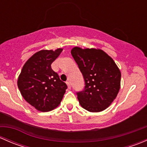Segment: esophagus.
<instances>
[{"label": "esophagus", "mask_w": 147, "mask_h": 147, "mask_svg": "<svg viewBox=\"0 0 147 147\" xmlns=\"http://www.w3.org/2000/svg\"><path fill=\"white\" fill-rule=\"evenodd\" d=\"M67 83V87H68V89H70L71 88V85H70V82H66Z\"/></svg>", "instance_id": "obj_1"}]
</instances>
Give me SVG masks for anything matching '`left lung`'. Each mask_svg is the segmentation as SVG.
<instances>
[{
  "instance_id": "1",
  "label": "left lung",
  "mask_w": 147,
  "mask_h": 147,
  "mask_svg": "<svg viewBox=\"0 0 147 147\" xmlns=\"http://www.w3.org/2000/svg\"><path fill=\"white\" fill-rule=\"evenodd\" d=\"M71 54L82 72L85 84L82 91L77 92L80 104L89 112L105 110L119 92V68L112 57L102 50L75 47Z\"/></svg>"
}]
</instances>
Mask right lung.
Returning <instances> with one entry per match:
<instances>
[{"label": "right lung", "mask_w": 147, "mask_h": 147, "mask_svg": "<svg viewBox=\"0 0 147 147\" xmlns=\"http://www.w3.org/2000/svg\"><path fill=\"white\" fill-rule=\"evenodd\" d=\"M63 49L43 50L35 53L26 63L18 80L23 98L41 112H49L61 102L67 86L53 70L51 64Z\"/></svg>", "instance_id": "add662e5"}]
</instances>
